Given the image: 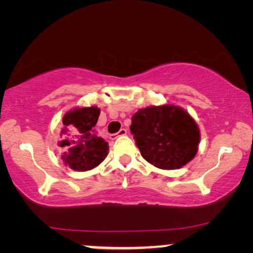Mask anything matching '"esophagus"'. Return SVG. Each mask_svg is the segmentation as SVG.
I'll return each instance as SVG.
<instances>
[{
    "instance_id": "obj_1",
    "label": "esophagus",
    "mask_w": 253,
    "mask_h": 253,
    "mask_svg": "<svg viewBox=\"0 0 253 253\" xmlns=\"http://www.w3.org/2000/svg\"><path fill=\"white\" fill-rule=\"evenodd\" d=\"M126 129H121L120 131H118L117 133H115V135H111L110 136V137H111V139H115V138H117V137H120V136H126Z\"/></svg>"
}]
</instances>
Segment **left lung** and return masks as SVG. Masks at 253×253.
Instances as JSON below:
<instances>
[{"mask_svg":"<svg viewBox=\"0 0 253 253\" xmlns=\"http://www.w3.org/2000/svg\"><path fill=\"white\" fill-rule=\"evenodd\" d=\"M130 130L145 161L166 170L179 169L198 153L200 129L186 110L163 104L139 109Z\"/></svg>","mask_w":253,"mask_h":253,"instance_id":"8db88e82","label":"left lung"}]
</instances>
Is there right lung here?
Masks as SVG:
<instances>
[{
    "label": "right lung",
    "mask_w": 253,
    "mask_h": 253,
    "mask_svg": "<svg viewBox=\"0 0 253 253\" xmlns=\"http://www.w3.org/2000/svg\"><path fill=\"white\" fill-rule=\"evenodd\" d=\"M99 114L100 109L92 105L77 106L64 115L59 145L64 148L61 160L73 170H91L108 156V142L94 130Z\"/></svg>",
    "instance_id": "add662e5"
}]
</instances>
